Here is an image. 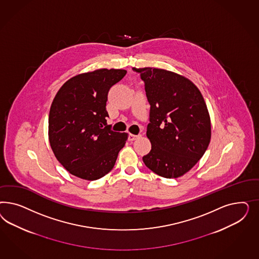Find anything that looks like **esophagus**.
I'll use <instances>...</instances> for the list:
<instances>
[{"label":"esophagus","mask_w":259,"mask_h":259,"mask_svg":"<svg viewBox=\"0 0 259 259\" xmlns=\"http://www.w3.org/2000/svg\"><path fill=\"white\" fill-rule=\"evenodd\" d=\"M139 138V136H136V135H133V134H129L128 135V141H133L135 140H137Z\"/></svg>","instance_id":"esophagus-1"}]
</instances>
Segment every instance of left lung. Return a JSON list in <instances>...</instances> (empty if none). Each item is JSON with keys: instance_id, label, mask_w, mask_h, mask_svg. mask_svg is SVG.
Returning a JSON list of instances; mask_svg holds the SVG:
<instances>
[{"instance_id": "left-lung-1", "label": "left lung", "mask_w": 259, "mask_h": 259, "mask_svg": "<svg viewBox=\"0 0 259 259\" xmlns=\"http://www.w3.org/2000/svg\"><path fill=\"white\" fill-rule=\"evenodd\" d=\"M141 74L150 103L146 136L152 148L142 157L151 171L177 179L202 157L211 141V119L203 97L187 78L154 67Z\"/></svg>"}]
</instances>
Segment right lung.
I'll return each instance as SVG.
<instances>
[{
    "label": "right lung",
    "mask_w": 259,
    "mask_h": 259,
    "mask_svg": "<svg viewBox=\"0 0 259 259\" xmlns=\"http://www.w3.org/2000/svg\"><path fill=\"white\" fill-rule=\"evenodd\" d=\"M123 69L78 74L60 88L50 107L48 138L56 158L75 177L96 181L113 169L128 134L106 123L110 88L126 75Z\"/></svg>",
    "instance_id": "add662e5"
}]
</instances>
